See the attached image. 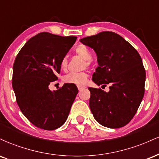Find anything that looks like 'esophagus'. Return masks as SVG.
Instances as JSON below:
<instances>
[{"label":"esophagus","instance_id":"1","mask_svg":"<svg viewBox=\"0 0 159 159\" xmlns=\"http://www.w3.org/2000/svg\"><path fill=\"white\" fill-rule=\"evenodd\" d=\"M77 87H78V90H81V89L82 88H84V87H84V85H81V84H78V85H77Z\"/></svg>","mask_w":159,"mask_h":159}]
</instances>
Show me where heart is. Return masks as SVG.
<instances>
[{
	"label": "heart",
	"mask_w": 159,
	"mask_h": 159,
	"mask_svg": "<svg viewBox=\"0 0 159 159\" xmlns=\"http://www.w3.org/2000/svg\"><path fill=\"white\" fill-rule=\"evenodd\" d=\"M76 54L82 58L84 59V63L83 64V67L90 66L91 64V58L92 54L90 50L84 45H79L75 49ZM68 66V59L67 57L64 56L61 58L60 61V67L62 70L65 71ZM88 78V74L86 71H82L80 72H70V73L66 75L63 77V81L66 83L75 84H83L87 81Z\"/></svg>",
	"instance_id": "b5f03b06"
}]
</instances>
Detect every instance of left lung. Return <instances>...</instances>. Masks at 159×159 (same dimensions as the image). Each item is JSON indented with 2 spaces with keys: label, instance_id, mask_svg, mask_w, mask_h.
<instances>
[{
  "label": "left lung",
  "instance_id": "obj_1",
  "mask_svg": "<svg viewBox=\"0 0 159 159\" xmlns=\"http://www.w3.org/2000/svg\"><path fill=\"white\" fill-rule=\"evenodd\" d=\"M97 54L98 66L92 80L101 88L89 87L90 107L96 121L117 129L127 125L135 115L144 95L146 71L139 53L119 34L103 31L81 39Z\"/></svg>",
  "mask_w": 159,
  "mask_h": 159
}]
</instances>
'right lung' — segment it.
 Wrapping results in <instances>:
<instances>
[{"label": "right lung", "instance_id": "right-lung-1", "mask_svg": "<svg viewBox=\"0 0 159 159\" xmlns=\"http://www.w3.org/2000/svg\"><path fill=\"white\" fill-rule=\"evenodd\" d=\"M76 39L40 33L27 42L14 61L12 85L16 102L27 119L39 129L54 130L63 125L78 94L72 83L53 92L48 88L58 79L60 61Z\"/></svg>", "mask_w": 159, "mask_h": 159}]
</instances>
